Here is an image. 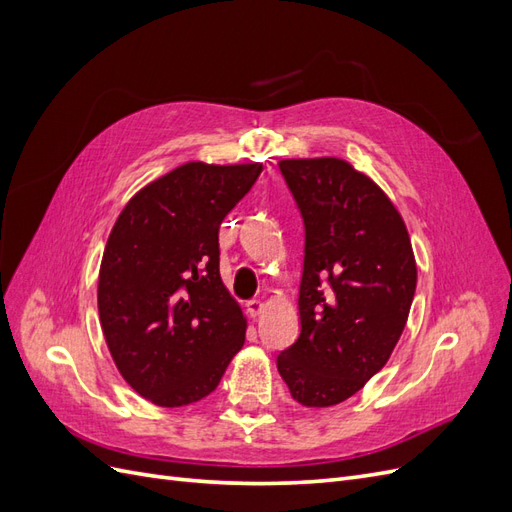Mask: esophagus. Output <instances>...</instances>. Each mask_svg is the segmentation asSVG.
Segmentation results:
<instances>
[{
	"mask_svg": "<svg viewBox=\"0 0 512 512\" xmlns=\"http://www.w3.org/2000/svg\"><path fill=\"white\" fill-rule=\"evenodd\" d=\"M245 309H247V314H250L252 318H256V316L262 314V309H265V303H262L260 299H252V301L245 303Z\"/></svg>",
	"mask_w": 512,
	"mask_h": 512,
	"instance_id": "34e87169",
	"label": "esophagus"
}]
</instances>
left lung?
Returning <instances> with one entry per match:
<instances>
[{"instance_id": "8db88e82", "label": "left lung", "mask_w": 512, "mask_h": 512, "mask_svg": "<svg viewBox=\"0 0 512 512\" xmlns=\"http://www.w3.org/2000/svg\"><path fill=\"white\" fill-rule=\"evenodd\" d=\"M280 170L305 222L301 335L277 371L305 408L337 406L391 359L408 322L416 260L404 218L380 185L342 158Z\"/></svg>"}]
</instances>
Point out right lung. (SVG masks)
Returning <instances> with one entry per match:
<instances>
[{"mask_svg":"<svg viewBox=\"0 0 512 512\" xmlns=\"http://www.w3.org/2000/svg\"><path fill=\"white\" fill-rule=\"evenodd\" d=\"M260 162H185L138 190L108 235L98 312L132 389L162 408L215 391L247 320L220 275L218 232L252 190Z\"/></svg>","mask_w":512,"mask_h":512,"instance_id":"1","label":"right lung"}]
</instances>
